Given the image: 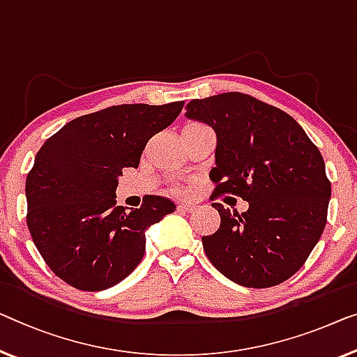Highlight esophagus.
<instances>
[{
    "instance_id": "esophagus-1",
    "label": "esophagus",
    "mask_w": 357,
    "mask_h": 357,
    "mask_svg": "<svg viewBox=\"0 0 357 357\" xmlns=\"http://www.w3.org/2000/svg\"><path fill=\"white\" fill-rule=\"evenodd\" d=\"M178 210L183 211V213H192V211H195V206L190 205V204H179Z\"/></svg>"
}]
</instances>
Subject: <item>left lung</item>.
Returning <instances> with one entry per match:
<instances>
[{
    "label": "left lung",
    "mask_w": 357,
    "mask_h": 357,
    "mask_svg": "<svg viewBox=\"0 0 357 357\" xmlns=\"http://www.w3.org/2000/svg\"><path fill=\"white\" fill-rule=\"evenodd\" d=\"M185 116L216 132L210 179L216 195L248 202L243 213L211 204L221 225L202 237L211 264L250 289L290 279L322 236L331 200L326 163L294 116L243 93L188 104Z\"/></svg>",
    "instance_id": "1"
}]
</instances>
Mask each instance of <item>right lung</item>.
I'll use <instances>...</instances> for the list:
<instances>
[{
	"label": "right lung",
	"mask_w": 357,
	"mask_h": 357,
	"mask_svg": "<svg viewBox=\"0 0 357 357\" xmlns=\"http://www.w3.org/2000/svg\"><path fill=\"white\" fill-rule=\"evenodd\" d=\"M183 100L121 104L68 121L36 153L26 174V226L57 278L99 291L128 278L146 252V231L176 205L147 195L116 206L123 168H137L147 141L176 120Z\"/></svg>",
	"instance_id": "obj_1"
}]
</instances>
